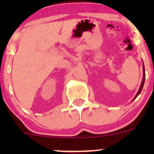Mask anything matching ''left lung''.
<instances>
[{"mask_svg": "<svg viewBox=\"0 0 154 154\" xmlns=\"http://www.w3.org/2000/svg\"><path fill=\"white\" fill-rule=\"evenodd\" d=\"M143 78L142 83H141V85H140V89H139V91H138V92H137V95H135V99L136 98H137V96H138V95L140 94V93L141 91H142V89H143V87L144 82H145V78H146V74H145V68H144V64L143 65Z\"/></svg>", "mask_w": 154, "mask_h": 154, "instance_id": "8db88e82", "label": "left lung"}]
</instances>
